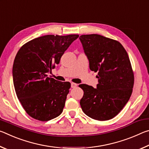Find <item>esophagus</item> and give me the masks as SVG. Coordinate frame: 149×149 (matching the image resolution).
Returning a JSON list of instances; mask_svg holds the SVG:
<instances>
[{
	"instance_id": "1",
	"label": "esophagus",
	"mask_w": 149,
	"mask_h": 149,
	"mask_svg": "<svg viewBox=\"0 0 149 149\" xmlns=\"http://www.w3.org/2000/svg\"><path fill=\"white\" fill-rule=\"evenodd\" d=\"M77 86V84H75V83H72V84H71L72 88H75V87H76Z\"/></svg>"
}]
</instances>
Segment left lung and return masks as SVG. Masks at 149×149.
Returning a JSON list of instances; mask_svg holds the SVG:
<instances>
[{"label":"left lung","instance_id":"1","mask_svg":"<svg viewBox=\"0 0 149 149\" xmlns=\"http://www.w3.org/2000/svg\"><path fill=\"white\" fill-rule=\"evenodd\" d=\"M89 68L98 72L97 88L82 84L80 105L93 119L106 121L119 114L133 91L134 74L129 56L120 42L97 34L79 37Z\"/></svg>","mask_w":149,"mask_h":149}]
</instances>
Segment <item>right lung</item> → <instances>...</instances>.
Returning <instances> with one entry per match:
<instances>
[{"label":"right lung","instance_id":"obj_1","mask_svg":"<svg viewBox=\"0 0 149 149\" xmlns=\"http://www.w3.org/2000/svg\"><path fill=\"white\" fill-rule=\"evenodd\" d=\"M78 37L45 35L26 42L17 52L12 70L14 86L19 101L31 118L46 122L61 114L71 84L48 77L47 73L59 64Z\"/></svg>","mask_w":149,"mask_h":149}]
</instances>
